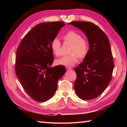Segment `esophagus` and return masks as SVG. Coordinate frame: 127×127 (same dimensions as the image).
Here are the masks:
<instances>
[{
    "mask_svg": "<svg viewBox=\"0 0 127 127\" xmlns=\"http://www.w3.org/2000/svg\"><path fill=\"white\" fill-rule=\"evenodd\" d=\"M66 69L68 70H72V68L69 67H66Z\"/></svg>",
    "mask_w": 127,
    "mask_h": 127,
    "instance_id": "obj_1",
    "label": "esophagus"
}]
</instances>
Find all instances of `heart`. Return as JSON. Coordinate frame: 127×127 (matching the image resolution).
<instances>
[{
	"label": "heart",
	"mask_w": 127,
	"mask_h": 127,
	"mask_svg": "<svg viewBox=\"0 0 127 127\" xmlns=\"http://www.w3.org/2000/svg\"><path fill=\"white\" fill-rule=\"evenodd\" d=\"M63 39L65 42L71 44L69 50V53L71 54L57 59L56 63L58 64L66 66H73L78 61V57L83 59L87 56L89 52V44L79 33L71 31L64 34ZM51 48L53 54L56 56H60L61 42L57 37L52 40Z\"/></svg>",
	"instance_id": "heart-1"
}]
</instances>
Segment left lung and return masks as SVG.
I'll return each mask as SVG.
<instances>
[{
	"mask_svg": "<svg viewBox=\"0 0 127 127\" xmlns=\"http://www.w3.org/2000/svg\"><path fill=\"white\" fill-rule=\"evenodd\" d=\"M82 30L89 43V52L83 62L75 68L74 89L84 100L96 98L103 93L112 77L114 62L108 37L98 26L90 22L69 23Z\"/></svg>",
	"mask_w": 127,
	"mask_h": 127,
	"instance_id": "1",
	"label": "left lung"
}]
</instances>
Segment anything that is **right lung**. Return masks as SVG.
<instances>
[{
    "instance_id": "obj_1",
    "label": "right lung",
    "mask_w": 127,
    "mask_h": 127,
    "mask_svg": "<svg viewBox=\"0 0 127 127\" xmlns=\"http://www.w3.org/2000/svg\"><path fill=\"white\" fill-rule=\"evenodd\" d=\"M64 25L59 21L36 25L17 49L15 72L27 94L36 101L44 102L52 97L58 80L66 72L63 66L50 67L54 60L51 42Z\"/></svg>"
}]
</instances>
